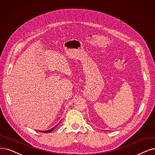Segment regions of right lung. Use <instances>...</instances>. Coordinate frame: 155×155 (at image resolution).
<instances>
[{
	"instance_id": "obj_1",
	"label": "right lung",
	"mask_w": 155,
	"mask_h": 155,
	"mask_svg": "<svg viewBox=\"0 0 155 155\" xmlns=\"http://www.w3.org/2000/svg\"><path fill=\"white\" fill-rule=\"evenodd\" d=\"M59 124V123L58 124H57L56 126H55V127H54V128H51V129H50V130H45V131H39V130H38V131H40V132H42V133H50L51 131H52L54 130V128H55Z\"/></svg>"
}]
</instances>
